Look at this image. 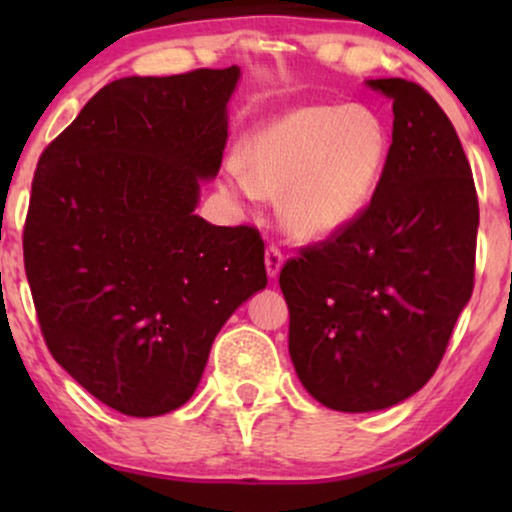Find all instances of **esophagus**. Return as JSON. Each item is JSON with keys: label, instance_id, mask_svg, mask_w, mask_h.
<instances>
[{"label": "esophagus", "instance_id": "34e87169", "mask_svg": "<svg viewBox=\"0 0 512 512\" xmlns=\"http://www.w3.org/2000/svg\"><path fill=\"white\" fill-rule=\"evenodd\" d=\"M284 263V254L277 247H268L265 249V270H268V277L277 279L279 270H282Z\"/></svg>", "mask_w": 512, "mask_h": 512}]
</instances>
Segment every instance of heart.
Listing matches in <instances>:
<instances>
[{
    "mask_svg": "<svg viewBox=\"0 0 512 512\" xmlns=\"http://www.w3.org/2000/svg\"><path fill=\"white\" fill-rule=\"evenodd\" d=\"M387 156V128L373 111L310 104L261 125L249 137L247 160L228 158L226 184L251 202L284 198L289 235L319 242L359 219Z\"/></svg>",
    "mask_w": 512,
    "mask_h": 512,
    "instance_id": "heart-1",
    "label": "heart"
}]
</instances>
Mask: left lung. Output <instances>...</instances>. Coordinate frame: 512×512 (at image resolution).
I'll return each mask as SVG.
<instances>
[{"label":"left lung","instance_id":"obj_1","mask_svg":"<svg viewBox=\"0 0 512 512\" xmlns=\"http://www.w3.org/2000/svg\"><path fill=\"white\" fill-rule=\"evenodd\" d=\"M387 95L394 130L370 205L279 272L289 354L321 405L373 412L424 387L473 293L478 193L454 125L405 79Z\"/></svg>","mask_w":512,"mask_h":512}]
</instances>
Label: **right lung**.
<instances>
[{"label":"right lung","mask_w":512,"mask_h":512,"mask_svg":"<svg viewBox=\"0 0 512 512\" xmlns=\"http://www.w3.org/2000/svg\"><path fill=\"white\" fill-rule=\"evenodd\" d=\"M240 67L128 76L41 153L25 272L53 359L88 394L158 417L198 389L216 333L265 289L263 240L195 214L219 174Z\"/></svg>","instance_id":"add662e5"}]
</instances>
